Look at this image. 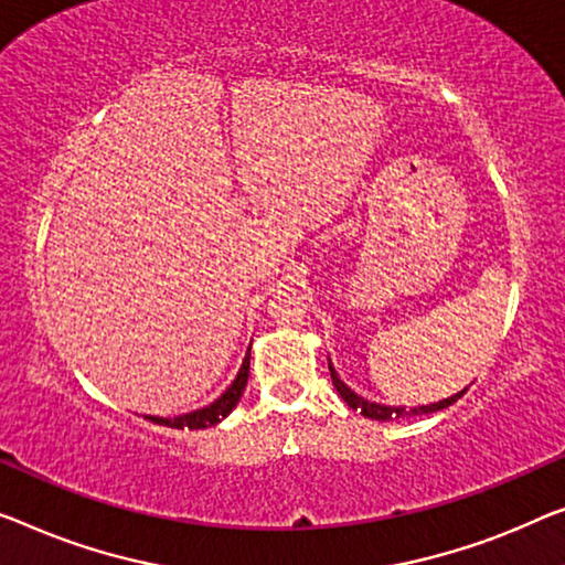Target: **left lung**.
Segmentation results:
<instances>
[{
	"label": "left lung",
	"instance_id": "8db88e82",
	"mask_svg": "<svg viewBox=\"0 0 565 565\" xmlns=\"http://www.w3.org/2000/svg\"><path fill=\"white\" fill-rule=\"evenodd\" d=\"M330 375H332V383H334L337 393L342 395L344 403H348L350 408L360 411V414H363L365 418H373V420H393V418H403V416L436 414V411L449 408L451 403H457V401L461 398V395L467 393V388H465V391L454 393L451 398H444V401H439V403H428V406H416V408H406V406H383V403H375V401H367V398H363V395H358L355 391L350 388L348 383H342V381H340V375H337V370L332 367V360H330Z\"/></svg>",
	"mask_w": 565,
	"mask_h": 565
}]
</instances>
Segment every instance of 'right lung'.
I'll return each instance as SVG.
<instances>
[{
    "label": "right lung",
    "mask_w": 565,
    "mask_h": 565,
    "mask_svg": "<svg viewBox=\"0 0 565 565\" xmlns=\"http://www.w3.org/2000/svg\"><path fill=\"white\" fill-rule=\"evenodd\" d=\"M248 367H250V348L246 352V358H243V365L238 370V375H235V381L228 385V388H225L221 398H215L213 403H210V406L190 411V414H182V416H174V418H162V416H145V418L151 420V424L170 426V428H190V431H195V428H207V426L221 424V420L228 416L235 406H238L241 395H243V391H246Z\"/></svg>",
    "instance_id": "add662e5"
}]
</instances>
